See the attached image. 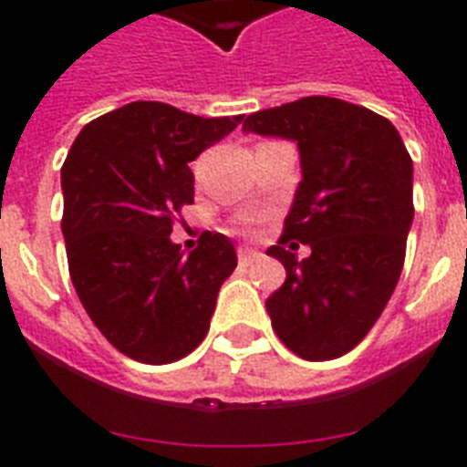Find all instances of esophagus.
I'll use <instances>...</instances> for the list:
<instances>
[{
	"label": "esophagus",
	"mask_w": 467,
	"mask_h": 467,
	"mask_svg": "<svg viewBox=\"0 0 467 467\" xmlns=\"http://www.w3.org/2000/svg\"><path fill=\"white\" fill-rule=\"evenodd\" d=\"M237 259H240L242 266H249V264H254L262 259V252H256V249H249V247H240V252H237Z\"/></svg>",
	"instance_id": "34e87169"
}]
</instances>
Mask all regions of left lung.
I'll return each instance as SVG.
<instances>
[{"instance_id":"left-lung-1","label":"left lung","mask_w":467,"mask_h":467,"mask_svg":"<svg viewBox=\"0 0 467 467\" xmlns=\"http://www.w3.org/2000/svg\"><path fill=\"white\" fill-rule=\"evenodd\" d=\"M242 128L300 150L303 182L281 240L266 252L285 269L266 300L274 332L300 358H339L376 325L402 274L412 157L390 120L332 97L249 113ZM291 239L313 254L298 263L283 247Z\"/></svg>"}]
</instances>
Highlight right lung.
Masks as SVG:
<instances>
[{
    "label": "right lung",
    "instance_id": "obj_1",
    "mask_svg": "<svg viewBox=\"0 0 467 467\" xmlns=\"http://www.w3.org/2000/svg\"><path fill=\"white\" fill-rule=\"evenodd\" d=\"M240 120L133 101L87 123L62 164L69 276L99 332L133 361H179L208 334L237 266L233 242L203 233L183 254L169 234L193 203L189 161Z\"/></svg>",
    "mask_w": 467,
    "mask_h": 467
}]
</instances>
